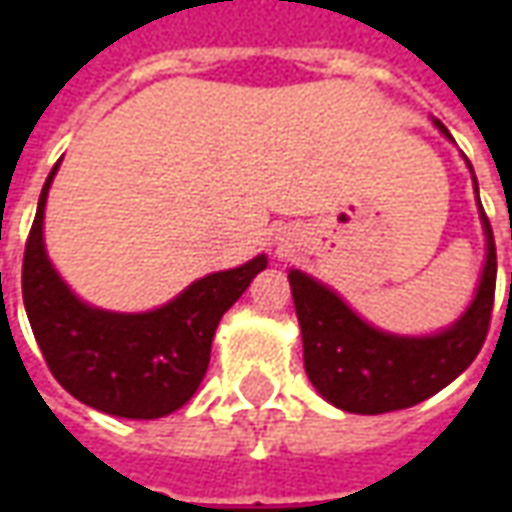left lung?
I'll return each instance as SVG.
<instances>
[{
    "label": "left lung",
    "mask_w": 512,
    "mask_h": 512,
    "mask_svg": "<svg viewBox=\"0 0 512 512\" xmlns=\"http://www.w3.org/2000/svg\"><path fill=\"white\" fill-rule=\"evenodd\" d=\"M433 126L450 142L444 123ZM469 164V161H466ZM477 194V178L469 164ZM477 211L485 233V263L472 304L447 329L436 334H392L376 329L356 315L329 285L299 268H290V290L299 315L304 370L323 400L348 414H386L428 400L452 384L474 356L480 354L488 334L496 290V246L491 224L477 194Z\"/></svg>",
    "instance_id": "obj_1"
}]
</instances>
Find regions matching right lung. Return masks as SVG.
I'll return each instance as SVG.
<instances>
[{"label": "right lung", "instance_id": "1", "mask_svg": "<svg viewBox=\"0 0 512 512\" xmlns=\"http://www.w3.org/2000/svg\"><path fill=\"white\" fill-rule=\"evenodd\" d=\"M60 161L43 183L24 252L21 290L32 334L54 378L84 406L123 419L167 417L197 392L216 326L268 257L197 279L156 310L93 307L65 285L43 241L46 200Z\"/></svg>", "mask_w": 512, "mask_h": 512}]
</instances>
